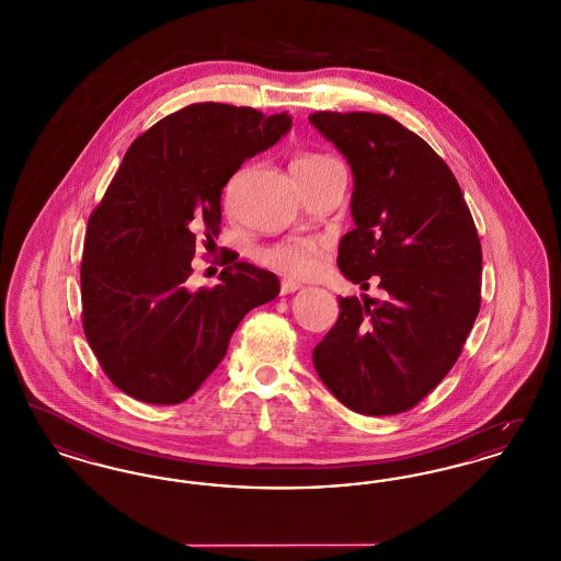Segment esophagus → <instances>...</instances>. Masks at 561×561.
<instances>
[{"mask_svg":"<svg viewBox=\"0 0 561 561\" xmlns=\"http://www.w3.org/2000/svg\"><path fill=\"white\" fill-rule=\"evenodd\" d=\"M302 284L300 282H294V279H282V294H293L296 290H300Z\"/></svg>","mask_w":561,"mask_h":561,"instance_id":"esophagus-1","label":"esophagus"}]
</instances>
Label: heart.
<instances>
[{
    "label": "heart",
    "instance_id": "b5f03b06",
    "mask_svg": "<svg viewBox=\"0 0 561 561\" xmlns=\"http://www.w3.org/2000/svg\"><path fill=\"white\" fill-rule=\"evenodd\" d=\"M332 158L328 156H300L293 161V170L298 168H316L320 163H325ZM321 241L316 238H298V240H288L271 245L267 250H263L261 261L267 267L288 273L294 277H309L313 275L321 261Z\"/></svg>",
    "mask_w": 561,
    "mask_h": 561
}]
</instances>
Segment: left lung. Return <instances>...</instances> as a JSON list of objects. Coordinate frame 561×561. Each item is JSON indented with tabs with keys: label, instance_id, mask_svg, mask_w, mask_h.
Returning <instances> with one entry per match:
<instances>
[{
	"label": "left lung",
	"instance_id": "left-lung-1",
	"mask_svg": "<svg viewBox=\"0 0 561 561\" xmlns=\"http://www.w3.org/2000/svg\"><path fill=\"white\" fill-rule=\"evenodd\" d=\"M309 122L353 172L355 229L341 240L339 268L387 294L339 298L313 366L348 410L400 414L450 373L480 313L476 222L446 161L393 117L321 111Z\"/></svg>",
	"mask_w": 561,
	"mask_h": 561
}]
</instances>
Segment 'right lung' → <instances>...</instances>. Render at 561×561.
I'll return each instance as SVG.
<instances>
[{
  "instance_id": "right-lung-1",
  "label": "right lung",
  "mask_w": 561,
  "mask_h": 561,
  "mask_svg": "<svg viewBox=\"0 0 561 561\" xmlns=\"http://www.w3.org/2000/svg\"><path fill=\"white\" fill-rule=\"evenodd\" d=\"M293 128L288 113L197 103L140 134L88 220L83 332L111 382L145 403L191 398L243 316L279 294L271 271L229 261L191 290L197 236L218 238L220 195L241 163Z\"/></svg>"
}]
</instances>
